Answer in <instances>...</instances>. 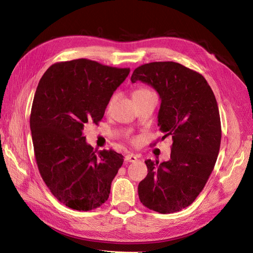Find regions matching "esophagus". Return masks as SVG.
<instances>
[{
    "mask_svg": "<svg viewBox=\"0 0 253 253\" xmlns=\"http://www.w3.org/2000/svg\"><path fill=\"white\" fill-rule=\"evenodd\" d=\"M125 160H126V163H135L137 160V156L134 154H127V155H126Z\"/></svg>",
    "mask_w": 253,
    "mask_h": 253,
    "instance_id": "obj_1",
    "label": "esophagus"
}]
</instances>
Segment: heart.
Segmentation results:
<instances>
[{
	"label": "heart",
	"instance_id": "b5f03b06",
	"mask_svg": "<svg viewBox=\"0 0 253 253\" xmlns=\"http://www.w3.org/2000/svg\"><path fill=\"white\" fill-rule=\"evenodd\" d=\"M148 91H150L149 89H147V88H138V89H136V90H134L133 91V98H135V97H138V96H140V95H143V94H145V93H148ZM116 95H113L112 97H111V99L109 100V103H108V109H110L111 106L113 105V103L115 102V100H116Z\"/></svg>",
	"mask_w": 253,
	"mask_h": 253
}]
</instances>
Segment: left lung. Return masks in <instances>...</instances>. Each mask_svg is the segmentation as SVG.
I'll list each match as a JSON object with an SVG mask.
<instances>
[{
	"mask_svg": "<svg viewBox=\"0 0 253 253\" xmlns=\"http://www.w3.org/2000/svg\"><path fill=\"white\" fill-rule=\"evenodd\" d=\"M131 81L157 91L162 139L173 140L168 162H144L148 175L139 182V200L159 213L180 211L202 192L216 163L221 128L215 96L201 74L170 61L137 67Z\"/></svg>",
	"mask_w": 253,
	"mask_h": 253,
	"instance_id": "8db88e82",
	"label": "left lung"
}]
</instances>
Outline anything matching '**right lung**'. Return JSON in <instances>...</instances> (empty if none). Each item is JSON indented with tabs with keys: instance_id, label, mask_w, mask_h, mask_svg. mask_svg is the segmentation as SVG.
Masks as SVG:
<instances>
[{
	"instance_id": "obj_1",
	"label": "right lung",
	"mask_w": 253,
	"mask_h": 253,
	"mask_svg": "<svg viewBox=\"0 0 253 253\" xmlns=\"http://www.w3.org/2000/svg\"><path fill=\"white\" fill-rule=\"evenodd\" d=\"M128 74L129 68L77 59L51 65L38 84L30 114L36 162L52 195L68 208L89 211L108 201L124 156L96 153L83 129L103 118Z\"/></svg>"
}]
</instances>
